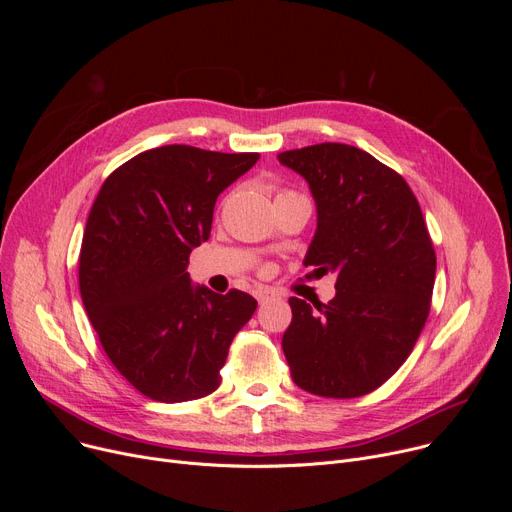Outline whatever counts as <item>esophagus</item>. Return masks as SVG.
<instances>
[{"instance_id": "esophagus-1", "label": "esophagus", "mask_w": 512, "mask_h": 512, "mask_svg": "<svg viewBox=\"0 0 512 512\" xmlns=\"http://www.w3.org/2000/svg\"><path fill=\"white\" fill-rule=\"evenodd\" d=\"M255 297L259 303H267L270 299H276L278 292L270 290V288H259V290H255Z\"/></svg>"}]
</instances>
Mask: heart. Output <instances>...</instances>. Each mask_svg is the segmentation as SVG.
Returning a JSON list of instances; mask_svg holds the SVG:
<instances>
[{
  "label": "heart",
  "mask_w": 512,
  "mask_h": 512,
  "mask_svg": "<svg viewBox=\"0 0 512 512\" xmlns=\"http://www.w3.org/2000/svg\"><path fill=\"white\" fill-rule=\"evenodd\" d=\"M288 193H292V191H282L280 195H288ZM280 195H278V197H280Z\"/></svg>",
  "instance_id": "obj_1"
}]
</instances>
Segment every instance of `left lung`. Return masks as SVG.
<instances>
[{
    "label": "left lung",
    "mask_w": 512,
    "mask_h": 512,
    "mask_svg": "<svg viewBox=\"0 0 512 512\" xmlns=\"http://www.w3.org/2000/svg\"><path fill=\"white\" fill-rule=\"evenodd\" d=\"M278 159L317 203L305 265L338 276L330 303L288 299L290 375L315 396L369 394L407 361L432 307L436 251L419 201L396 170L353 145L319 143Z\"/></svg>",
    "instance_id": "8db88e82"
}]
</instances>
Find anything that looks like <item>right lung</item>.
Masks as SVG:
<instances>
[{
	"mask_svg": "<svg viewBox=\"0 0 512 512\" xmlns=\"http://www.w3.org/2000/svg\"><path fill=\"white\" fill-rule=\"evenodd\" d=\"M257 159L166 145L134 155L99 188L78 257L80 297L105 355L151 400L218 390L230 344L257 309L236 288H193L186 272L218 195Z\"/></svg>",
	"mask_w": 512,
	"mask_h": 512,
	"instance_id": "add662e5",
	"label": "right lung"
}]
</instances>
